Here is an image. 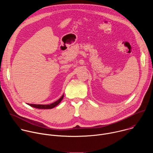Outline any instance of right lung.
<instances>
[{
  "instance_id": "add662e5",
  "label": "right lung",
  "mask_w": 153,
  "mask_h": 153,
  "mask_svg": "<svg viewBox=\"0 0 153 153\" xmlns=\"http://www.w3.org/2000/svg\"><path fill=\"white\" fill-rule=\"evenodd\" d=\"M63 96H64V94H63L62 96V97L59 99H58L57 101H56L54 103H51L50 105H36V104H30V103H28V105L32 107H34L36 108H39V109H51V108L55 107L56 106H57L59 103H60V102L62 100Z\"/></svg>"
}]
</instances>
